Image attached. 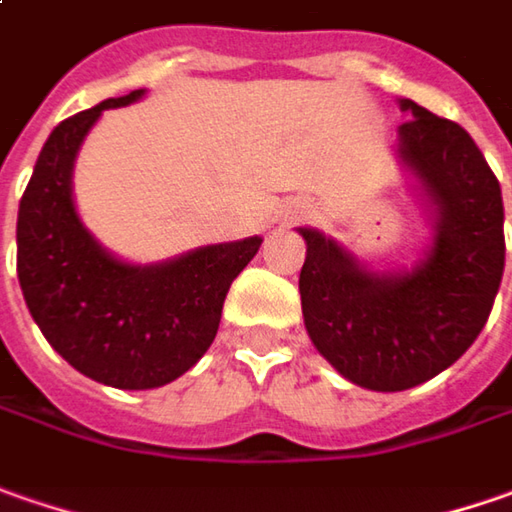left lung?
<instances>
[{"instance_id": "left-lung-1", "label": "left lung", "mask_w": 512, "mask_h": 512, "mask_svg": "<svg viewBox=\"0 0 512 512\" xmlns=\"http://www.w3.org/2000/svg\"><path fill=\"white\" fill-rule=\"evenodd\" d=\"M398 128L401 157L438 209L430 257L378 278L335 240L300 229V306L312 344L352 384L398 392L453 367L490 318L504 275L501 186L473 137L418 102Z\"/></svg>"}]
</instances>
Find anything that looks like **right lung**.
I'll return each mask as SVG.
<instances>
[{"label": "right lung", "mask_w": 512, "mask_h": 512, "mask_svg": "<svg viewBox=\"0 0 512 512\" xmlns=\"http://www.w3.org/2000/svg\"><path fill=\"white\" fill-rule=\"evenodd\" d=\"M62 120L42 145L19 200L16 272L36 326L82 375L117 389H154L189 372L212 346L232 280L260 237L206 246L163 266H128L82 229L71 200L79 145L105 108Z\"/></svg>", "instance_id": "obj_1"}]
</instances>
